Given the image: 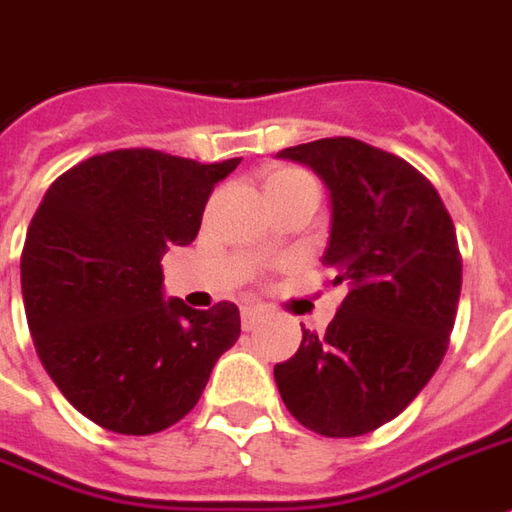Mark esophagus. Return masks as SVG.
Segmentation results:
<instances>
[{
	"instance_id": "1",
	"label": "esophagus",
	"mask_w": 512,
	"mask_h": 512,
	"mask_svg": "<svg viewBox=\"0 0 512 512\" xmlns=\"http://www.w3.org/2000/svg\"><path fill=\"white\" fill-rule=\"evenodd\" d=\"M260 310H255V307H244L241 310V324H244V330H255L257 324H260Z\"/></svg>"
}]
</instances>
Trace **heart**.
I'll return each mask as SVG.
<instances>
[{
	"label": "heart",
	"instance_id": "1",
	"mask_svg": "<svg viewBox=\"0 0 512 512\" xmlns=\"http://www.w3.org/2000/svg\"><path fill=\"white\" fill-rule=\"evenodd\" d=\"M296 180H310V174H305V171H299V169H280L268 177L266 188H274V185H285V182H296Z\"/></svg>",
	"mask_w": 512,
	"mask_h": 512
}]
</instances>
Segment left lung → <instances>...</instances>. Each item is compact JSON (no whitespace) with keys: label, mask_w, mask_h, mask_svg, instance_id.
Wrapping results in <instances>:
<instances>
[{"label":"left lung","mask_w":512,"mask_h":512,"mask_svg":"<svg viewBox=\"0 0 512 512\" xmlns=\"http://www.w3.org/2000/svg\"><path fill=\"white\" fill-rule=\"evenodd\" d=\"M277 157L310 166L330 191L321 263L346 296L324 335L302 330L274 380L307 430L366 435L399 416L446 355L463 285L455 224L421 171L357 138H321Z\"/></svg>","instance_id":"1"}]
</instances>
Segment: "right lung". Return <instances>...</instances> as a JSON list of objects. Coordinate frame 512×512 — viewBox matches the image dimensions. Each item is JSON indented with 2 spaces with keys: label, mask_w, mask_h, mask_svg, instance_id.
Masks as SVG:
<instances>
[{
  "label": "right lung",
  "mask_w": 512,
  "mask_h": 512,
  "mask_svg": "<svg viewBox=\"0 0 512 512\" xmlns=\"http://www.w3.org/2000/svg\"><path fill=\"white\" fill-rule=\"evenodd\" d=\"M238 163L116 149L60 174L35 210L21 252L32 343L99 427L152 435L177 424L238 341V307L163 299L160 266L171 246L194 241L216 182Z\"/></svg>",
  "instance_id": "1"
}]
</instances>
